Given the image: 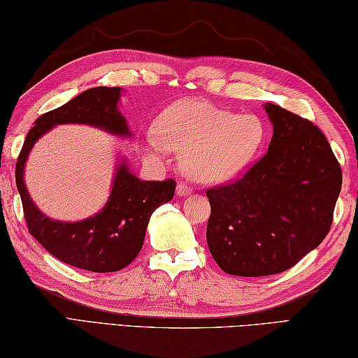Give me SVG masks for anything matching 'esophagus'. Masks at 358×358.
Returning a JSON list of instances; mask_svg holds the SVG:
<instances>
[{
  "label": "esophagus",
  "instance_id": "34e87169",
  "mask_svg": "<svg viewBox=\"0 0 358 358\" xmlns=\"http://www.w3.org/2000/svg\"><path fill=\"white\" fill-rule=\"evenodd\" d=\"M193 192V188L188 185V184H185V182H179V185H178V196H188V194H190Z\"/></svg>",
  "mask_w": 358,
  "mask_h": 358
}]
</instances>
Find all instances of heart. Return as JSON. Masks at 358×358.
Instances as JSON below:
<instances>
[{
    "label": "heart",
    "mask_w": 358,
    "mask_h": 358,
    "mask_svg": "<svg viewBox=\"0 0 358 358\" xmlns=\"http://www.w3.org/2000/svg\"><path fill=\"white\" fill-rule=\"evenodd\" d=\"M159 134L146 138V157L159 160L166 148L182 154L187 176L204 184L237 176L257 157L266 138L259 117L235 115L202 101L171 107L160 120Z\"/></svg>",
    "instance_id": "1"
}]
</instances>
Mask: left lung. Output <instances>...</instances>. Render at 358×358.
I'll list each match as a JSON object with an SVG mask.
<instances>
[{"mask_svg": "<svg viewBox=\"0 0 358 358\" xmlns=\"http://www.w3.org/2000/svg\"><path fill=\"white\" fill-rule=\"evenodd\" d=\"M268 152L234 184L207 190V245L222 271L260 278L287 271L332 224L341 168L312 121L266 103Z\"/></svg>", "mask_w": 358, "mask_h": 358, "instance_id": "obj_1", "label": "left lung"}]
</instances>
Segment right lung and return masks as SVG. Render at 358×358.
<instances>
[{
  "mask_svg": "<svg viewBox=\"0 0 358 358\" xmlns=\"http://www.w3.org/2000/svg\"><path fill=\"white\" fill-rule=\"evenodd\" d=\"M121 92V87H95L38 117L26 136L15 168L29 234L60 262L93 273L120 271L137 257L152 212L173 199L176 182L140 180L121 157L104 207L93 217L71 222L52 220L34 204L24 184V166L37 140L57 124H87L121 138L132 137L120 112Z\"/></svg>",
  "mask_w": 358,
  "mask_h": 358,
  "instance_id": "right-lung-1",
  "label": "right lung"
}]
</instances>
